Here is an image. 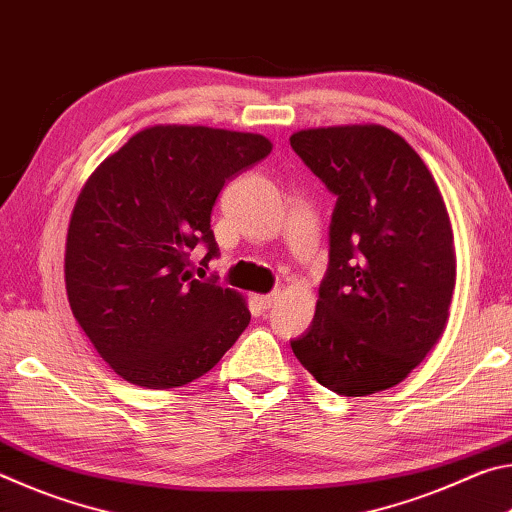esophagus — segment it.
I'll return each mask as SVG.
<instances>
[{"label":"esophagus","instance_id":"34e87169","mask_svg":"<svg viewBox=\"0 0 512 512\" xmlns=\"http://www.w3.org/2000/svg\"><path fill=\"white\" fill-rule=\"evenodd\" d=\"M275 300H277V293H266V296H255V302H257V307L262 309V311H266V309H271L273 305H275Z\"/></svg>","mask_w":512,"mask_h":512}]
</instances>
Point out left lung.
<instances>
[{
    "label": "left lung",
    "instance_id": "8db88e82",
    "mask_svg": "<svg viewBox=\"0 0 512 512\" xmlns=\"http://www.w3.org/2000/svg\"><path fill=\"white\" fill-rule=\"evenodd\" d=\"M291 149L336 196L316 316L291 350L318 384L361 397L409 375L443 334L454 235L436 180L384 126L311 128Z\"/></svg>",
    "mask_w": 512,
    "mask_h": 512
}]
</instances>
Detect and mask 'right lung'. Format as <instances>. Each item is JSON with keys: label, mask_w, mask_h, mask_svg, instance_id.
<instances>
[{"label": "right lung", "mask_w": 512, "mask_h": 512, "mask_svg": "<svg viewBox=\"0 0 512 512\" xmlns=\"http://www.w3.org/2000/svg\"><path fill=\"white\" fill-rule=\"evenodd\" d=\"M262 135L153 126L92 173L67 232L65 282L74 318L119 377L173 388L205 375L250 323L237 291L196 280L219 257L210 228L225 183L271 153Z\"/></svg>", "instance_id": "obj_1"}]
</instances>
